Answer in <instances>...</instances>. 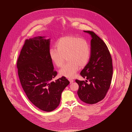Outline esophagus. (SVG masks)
Segmentation results:
<instances>
[{
  "label": "esophagus",
  "mask_w": 132,
  "mask_h": 132,
  "mask_svg": "<svg viewBox=\"0 0 132 132\" xmlns=\"http://www.w3.org/2000/svg\"><path fill=\"white\" fill-rule=\"evenodd\" d=\"M68 80H69V82H70V83H72V82H73L74 81L73 79H70V78H68Z\"/></svg>",
  "instance_id": "34e87169"
}]
</instances>
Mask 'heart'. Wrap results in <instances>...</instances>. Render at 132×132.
<instances>
[{
	"label": "heart",
	"instance_id": "b5f03b06",
	"mask_svg": "<svg viewBox=\"0 0 132 132\" xmlns=\"http://www.w3.org/2000/svg\"><path fill=\"white\" fill-rule=\"evenodd\" d=\"M55 47L49 50V55L52 63L57 67H60L65 57L68 61L59 71L62 76L74 77L80 67H85L89 61L90 47L85 39L71 36H65L57 41Z\"/></svg>",
	"mask_w": 132,
	"mask_h": 132
}]
</instances>
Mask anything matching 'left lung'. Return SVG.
Wrapping results in <instances>:
<instances>
[{
  "instance_id": "8db88e82",
  "label": "left lung",
  "mask_w": 132,
  "mask_h": 132,
  "mask_svg": "<svg viewBox=\"0 0 132 132\" xmlns=\"http://www.w3.org/2000/svg\"><path fill=\"white\" fill-rule=\"evenodd\" d=\"M84 31L92 38L89 60L80 73L87 80L75 81L79 87L77 94L80 99L86 103L93 104L104 99L110 88L113 74L112 60L103 40L93 31Z\"/></svg>"
}]
</instances>
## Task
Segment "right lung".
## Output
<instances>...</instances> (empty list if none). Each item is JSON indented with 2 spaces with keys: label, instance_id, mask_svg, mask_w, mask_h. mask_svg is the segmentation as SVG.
I'll list each match as a JSON object with an SVG mask.
<instances>
[{
  "label": "right lung",
  "instance_id": "add662e5",
  "mask_svg": "<svg viewBox=\"0 0 132 132\" xmlns=\"http://www.w3.org/2000/svg\"><path fill=\"white\" fill-rule=\"evenodd\" d=\"M38 37L26 39L19 55L17 67L20 81L28 98L39 109L50 112L59 106L61 94L70 83L57 75L49 55L50 39Z\"/></svg>",
  "mask_w": 132,
  "mask_h": 132
}]
</instances>
